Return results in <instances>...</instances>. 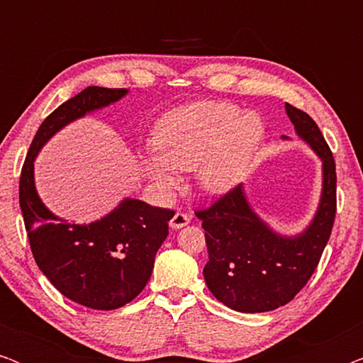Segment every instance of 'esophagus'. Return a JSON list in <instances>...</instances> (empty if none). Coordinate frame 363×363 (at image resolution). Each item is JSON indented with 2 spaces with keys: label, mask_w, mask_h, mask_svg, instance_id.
Segmentation results:
<instances>
[{
  "label": "esophagus",
  "mask_w": 363,
  "mask_h": 363,
  "mask_svg": "<svg viewBox=\"0 0 363 363\" xmlns=\"http://www.w3.org/2000/svg\"><path fill=\"white\" fill-rule=\"evenodd\" d=\"M188 223H190V216L185 215V213H182V211H177L170 220V226L173 228V230H180V228L186 226Z\"/></svg>",
  "instance_id": "obj_1"
}]
</instances>
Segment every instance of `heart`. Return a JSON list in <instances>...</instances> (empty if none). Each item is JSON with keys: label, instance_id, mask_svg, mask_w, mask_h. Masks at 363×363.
Segmentation results:
<instances>
[{"label": "heart", "instance_id": "heart-1", "mask_svg": "<svg viewBox=\"0 0 363 363\" xmlns=\"http://www.w3.org/2000/svg\"><path fill=\"white\" fill-rule=\"evenodd\" d=\"M264 137L255 112L241 113L228 102H195L173 108L157 122L153 150L143 155L147 175L162 190L175 186L177 170L196 167L206 193L221 195L242 180Z\"/></svg>", "mask_w": 363, "mask_h": 363}]
</instances>
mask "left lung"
<instances>
[{"instance_id":"obj_1","label":"left lung","mask_w":363,"mask_h":363,"mask_svg":"<svg viewBox=\"0 0 363 363\" xmlns=\"http://www.w3.org/2000/svg\"><path fill=\"white\" fill-rule=\"evenodd\" d=\"M286 113L297 135L322 160L320 201L311 225L296 236L279 235L256 215L242 185L195 211L206 231L203 276L208 289L230 309L246 314L274 311L294 299L314 274L335 220L337 177L330 148L306 112L286 104Z\"/></svg>"}]
</instances>
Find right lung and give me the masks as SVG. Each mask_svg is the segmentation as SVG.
<instances>
[{
	"label": "right lung",
	"instance_id": "add662e5",
	"mask_svg": "<svg viewBox=\"0 0 363 363\" xmlns=\"http://www.w3.org/2000/svg\"><path fill=\"white\" fill-rule=\"evenodd\" d=\"M127 92L89 86L61 104L38 128L19 178V206L38 267L62 296L97 311L118 309L140 294L175 211L125 198L101 220L69 223L39 198L34 160L67 123L121 101Z\"/></svg>",
	"mask_w": 363,
	"mask_h": 363
}]
</instances>
